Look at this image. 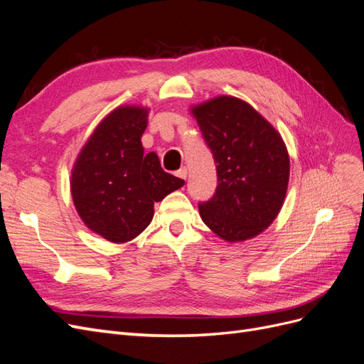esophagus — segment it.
Masks as SVG:
<instances>
[{
	"instance_id": "obj_1",
	"label": "esophagus",
	"mask_w": 364,
	"mask_h": 364,
	"mask_svg": "<svg viewBox=\"0 0 364 364\" xmlns=\"http://www.w3.org/2000/svg\"><path fill=\"white\" fill-rule=\"evenodd\" d=\"M186 174H188V171H186L185 167H182V168L176 171V176H178V178H181V179H186Z\"/></svg>"
}]
</instances>
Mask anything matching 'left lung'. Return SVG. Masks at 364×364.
<instances>
[{"label":"left lung","instance_id":"8db88e82","mask_svg":"<svg viewBox=\"0 0 364 364\" xmlns=\"http://www.w3.org/2000/svg\"><path fill=\"white\" fill-rule=\"evenodd\" d=\"M191 112L217 168L214 196L199 203L203 223L230 243L257 237L277 218L287 193L290 159L281 135L235 97L213 98Z\"/></svg>","mask_w":364,"mask_h":364}]
</instances>
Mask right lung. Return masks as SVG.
Instances as JSON below:
<instances>
[{
    "label": "right lung",
    "instance_id": "obj_1",
    "mask_svg": "<svg viewBox=\"0 0 364 364\" xmlns=\"http://www.w3.org/2000/svg\"><path fill=\"white\" fill-rule=\"evenodd\" d=\"M147 115L146 107H117L97 126L71 173L77 213L112 243L138 237L150 225L155 203L185 183L162 170L156 153L144 155Z\"/></svg>",
    "mask_w": 364,
    "mask_h": 364
}]
</instances>
